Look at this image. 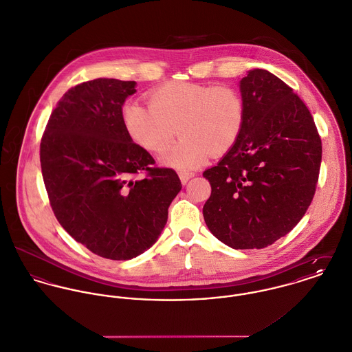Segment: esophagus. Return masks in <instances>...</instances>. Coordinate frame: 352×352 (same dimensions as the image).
I'll return each mask as SVG.
<instances>
[{
	"label": "esophagus",
	"instance_id": "obj_1",
	"mask_svg": "<svg viewBox=\"0 0 352 352\" xmlns=\"http://www.w3.org/2000/svg\"><path fill=\"white\" fill-rule=\"evenodd\" d=\"M195 177V173H190V171H179V179H181V182L185 185V184H188V181L190 179V178H193Z\"/></svg>",
	"mask_w": 352,
	"mask_h": 352
}]
</instances>
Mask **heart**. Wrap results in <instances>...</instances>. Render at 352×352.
Wrapping results in <instances>:
<instances>
[{
	"label": "heart",
	"instance_id": "b5f03b06",
	"mask_svg": "<svg viewBox=\"0 0 352 352\" xmlns=\"http://www.w3.org/2000/svg\"><path fill=\"white\" fill-rule=\"evenodd\" d=\"M121 120L129 139L153 153H166L177 133L182 140L164 157L179 170L221 157L237 143L245 122V101L231 85L170 82L148 93V105L126 102Z\"/></svg>",
	"mask_w": 352,
	"mask_h": 352
}]
</instances>
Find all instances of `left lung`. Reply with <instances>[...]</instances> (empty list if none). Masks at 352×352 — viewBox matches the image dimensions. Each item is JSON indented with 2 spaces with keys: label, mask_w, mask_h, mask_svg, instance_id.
<instances>
[{
  "label": "left lung",
  "mask_w": 352,
  "mask_h": 352,
  "mask_svg": "<svg viewBox=\"0 0 352 352\" xmlns=\"http://www.w3.org/2000/svg\"><path fill=\"white\" fill-rule=\"evenodd\" d=\"M245 122L234 147L204 171L209 231L234 250L265 248L289 234L312 202L321 139L302 100L282 79L254 69L240 80Z\"/></svg>",
  "instance_id": "8db88e82"
}]
</instances>
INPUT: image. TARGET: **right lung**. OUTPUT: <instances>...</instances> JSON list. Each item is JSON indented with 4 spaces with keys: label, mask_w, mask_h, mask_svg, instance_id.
<instances>
[{
    "label": "right lung",
    "mask_w": 352,
    "mask_h": 352,
    "mask_svg": "<svg viewBox=\"0 0 352 352\" xmlns=\"http://www.w3.org/2000/svg\"><path fill=\"white\" fill-rule=\"evenodd\" d=\"M135 80L98 78L69 89L48 118L40 164L51 208L74 240L98 256L128 261L148 250L182 189L126 135L121 109Z\"/></svg>",
    "instance_id": "add662e5"
}]
</instances>
